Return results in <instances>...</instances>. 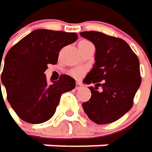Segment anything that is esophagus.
<instances>
[{"label":"esophagus","mask_w":152,"mask_h":152,"mask_svg":"<svg viewBox=\"0 0 152 152\" xmlns=\"http://www.w3.org/2000/svg\"><path fill=\"white\" fill-rule=\"evenodd\" d=\"M75 88H76V89H80V88H82V85H81L79 81H77V82H76V87H75Z\"/></svg>","instance_id":"34e87169"}]
</instances>
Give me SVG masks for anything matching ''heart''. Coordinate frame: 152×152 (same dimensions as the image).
Returning a JSON list of instances; mask_svg holds the SVG:
<instances>
[{
	"mask_svg": "<svg viewBox=\"0 0 152 152\" xmlns=\"http://www.w3.org/2000/svg\"><path fill=\"white\" fill-rule=\"evenodd\" d=\"M87 42H89V41L82 40V41L80 42V44H83V43H87ZM80 44H79V45H80ZM83 73H84V69H83V68H80V67H79V68H74V69H72V70L70 71V74H71L72 76H73V77H76V78L80 77Z\"/></svg>",
	"mask_w": 152,
	"mask_h": 152,
	"instance_id": "1",
	"label": "heart"
}]
</instances>
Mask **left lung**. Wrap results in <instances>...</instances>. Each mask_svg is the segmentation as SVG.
Instances as JSON below:
<instances>
[{
    "label": "left lung",
    "mask_w": 152,
    "mask_h": 152,
    "mask_svg": "<svg viewBox=\"0 0 152 152\" xmlns=\"http://www.w3.org/2000/svg\"><path fill=\"white\" fill-rule=\"evenodd\" d=\"M80 34L96 47V63L84 79V83H93L95 88H89L91 97L82 107L96 124L114 122L133 106L142 81L139 59L122 39L95 31Z\"/></svg>",
    "instance_id": "obj_1"
}]
</instances>
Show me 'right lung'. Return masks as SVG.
<instances>
[{
    "instance_id": "add662e5",
    "label": "right lung",
    "mask_w": 152,
    "mask_h": 152,
    "mask_svg": "<svg viewBox=\"0 0 152 152\" xmlns=\"http://www.w3.org/2000/svg\"><path fill=\"white\" fill-rule=\"evenodd\" d=\"M77 39L75 33L39 29L9 50L0 89L2 84L9 103L21 119L31 124L46 122L56 113L61 95L75 88L74 79L65 74L48 84L44 72L48 64L57 63L61 48Z\"/></svg>"
}]
</instances>
